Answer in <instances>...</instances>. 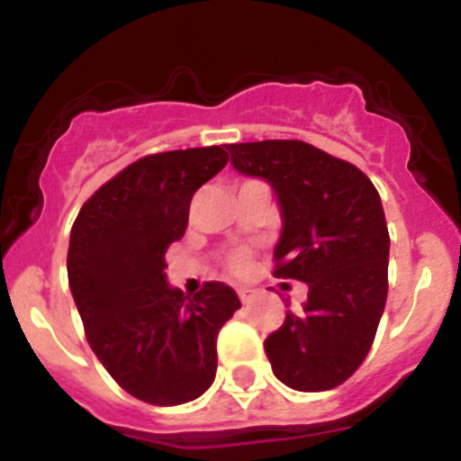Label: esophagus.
Here are the masks:
<instances>
[{
    "instance_id": "esophagus-1",
    "label": "esophagus",
    "mask_w": 461,
    "mask_h": 461,
    "mask_svg": "<svg viewBox=\"0 0 461 461\" xmlns=\"http://www.w3.org/2000/svg\"><path fill=\"white\" fill-rule=\"evenodd\" d=\"M254 288H247V286H240L238 288V295H240V300H242V303H249L251 297H254Z\"/></svg>"
}]
</instances>
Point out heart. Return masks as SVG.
Wrapping results in <instances>:
<instances>
[{
	"instance_id": "obj_1",
	"label": "heart",
	"mask_w": 461,
	"mask_h": 461,
	"mask_svg": "<svg viewBox=\"0 0 461 461\" xmlns=\"http://www.w3.org/2000/svg\"><path fill=\"white\" fill-rule=\"evenodd\" d=\"M226 267L230 275H238V276H244L247 272L251 270V254L249 249H235L230 251V254L226 256Z\"/></svg>"
}]
</instances>
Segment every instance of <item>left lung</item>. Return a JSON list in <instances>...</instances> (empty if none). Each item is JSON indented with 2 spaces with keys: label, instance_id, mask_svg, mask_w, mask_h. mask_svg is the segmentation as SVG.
I'll return each mask as SVG.
<instances>
[{
  "label": "left lung",
  "instance_id": "1",
  "mask_svg": "<svg viewBox=\"0 0 461 461\" xmlns=\"http://www.w3.org/2000/svg\"><path fill=\"white\" fill-rule=\"evenodd\" d=\"M228 152L279 198L275 276L309 286L303 312H286L266 339L272 372L300 393L337 388L367 357L388 297L390 235L376 186L303 140L235 142Z\"/></svg>",
  "mask_w": 461,
  "mask_h": 461
}]
</instances>
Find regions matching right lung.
Segmentation results:
<instances>
[{"label":"right lung","mask_w":461,"mask_h":461,"mask_svg":"<svg viewBox=\"0 0 461 461\" xmlns=\"http://www.w3.org/2000/svg\"><path fill=\"white\" fill-rule=\"evenodd\" d=\"M226 164L219 145L142 157L94 191L73 221L67 272L85 337L117 385L148 404H186L210 388L219 330L240 309L221 281L189 297L164 275L191 198Z\"/></svg>","instance_id":"right-lung-1"}]
</instances>
